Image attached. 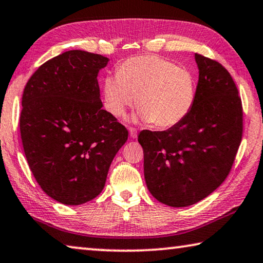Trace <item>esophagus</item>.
I'll return each mask as SVG.
<instances>
[{
    "mask_svg": "<svg viewBox=\"0 0 263 263\" xmlns=\"http://www.w3.org/2000/svg\"><path fill=\"white\" fill-rule=\"evenodd\" d=\"M128 131H130V137H131V138H133V139L137 138V135H138V132H137V130H136L135 127H130V128H128Z\"/></svg>",
    "mask_w": 263,
    "mask_h": 263,
    "instance_id": "obj_1",
    "label": "esophagus"
}]
</instances>
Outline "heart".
Returning a JSON list of instances; mask_svg holds the SVG:
<instances>
[{
    "label": "heart",
    "instance_id": "b5f03b06",
    "mask_svg": "<svg viewBox=\"0 0 263 263\" xmlns=\"http://www.w3.org/2000/svg\"><path fill=\"white\" fill-rule=\"evenodd\" d=\"M197 83L190 70L179 68L156 55L131 57L123 62L117 76L104 82V106L111 116L122 117L137 98L139 110L133 122L171 127L190 114Z\"/></svg>",
    "mask_w": 263,
    "mask_h": 263
}]
</instances>
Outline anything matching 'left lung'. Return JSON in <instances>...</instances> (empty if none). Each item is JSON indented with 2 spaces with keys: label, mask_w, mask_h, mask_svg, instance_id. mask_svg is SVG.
<instances>
[{
  "label": "left lung",
  "mask_w": 263,
  "mask_h": 263,
  "mask_svg": "<svg viewBox=\"0 0 263 263\" xmlns=\"http://www.w3.org/2000/svg\"><path fill=\"white\" fill-rule=\"evenodd\" d=\"M194 58L199 81L190 114L168 130L138 136L149 193L171 207L194 205L218 189L242 138V105L232 76L219 62Z\"/></svg>",
  "instance_id": "left-lung-1"
}]
</instances>
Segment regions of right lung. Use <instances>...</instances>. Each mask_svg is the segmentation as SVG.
<instances>
[{"instance_id": "obj_1", "label": "right lung", "mask_w": 263, "mask_h": 263, "mask_svg": "<svg viewBox=\"0 0 263 263\" xmlns=\"http://www.w3.org/2000/svg\"><path fill=\"white\" fill-rule=\"evenodd\" d=\"M109 58L70 50L45 62L23 91L21 138L41 189L64 205H82L105 186L128 132L103 110L98 72Z\"/></svg>"}]
</instances>
